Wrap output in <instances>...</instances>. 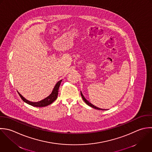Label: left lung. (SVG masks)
Segmentation results:
<instances>
[{
    "label": "left lung",
    "mask_w": 152,
    "mask_h": 152,
    "mask_svg": "<svg viewBox=\"0 0 152 152\" xmlns=\"http://www.w3.org/2000/svg\"><path fill=\"white\" fill-rule=\"evenodd\" d=\"M80 94H81L82 98H83V100L85 102V103H86L88 105H89V106H90V107H92V108H95V109H96V110H103V109H101V108H99L96 107V106L94 105L93 104H92L91 102H89L88 100H86V98L84 97V96L83 95V94H82V92H80Z\"/></svg>",
    "instance_id": "8db88e82"
}]
</instances>
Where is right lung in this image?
Instances as JSON below:
<instances>
[{
  "label": "right lung",
  "mask_w": 152,
  "mask_h": 152,
  "mask_svg": "<svg viewBox=\"0 0 152 152\" xmlns=\"http://www.w3.org/2000/svg\"><path fill=\"white\" fill-rule=\"evenodd\" d=\"M62 80L58 81L55 85L51 94L48 96H47V98H45V99L40 101H38V102H31L29 101H28L27 99H26L24 97H23L18 92V94L19 95L20 97L21 98V99L25 102H26V104L30 105H32L33 107H46L51 104H52L57 98V96H58V89H59V87H60V83L61 82Z\"/></svg>",
  "instance_id": "obj_1"
}]
</instances>
